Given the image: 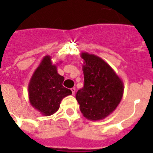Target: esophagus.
<instances>
[{"label": "esophagus", "instance_id": "obj_1", "mask_svg": "<svg viewBox=\"0 0 153 153\" xmlns=\"http://www.w3.org/2000/svg\"><path fill=\"white\" fill-rule=\"evenodd\" d=\"M71 91H72L73 95H74V93H75V92H76V89L75 88H72V89H71Z\"/></svg>", "mask_w": 153, "mask_h": 153}]
</instances>
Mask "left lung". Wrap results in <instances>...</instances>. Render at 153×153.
Masks as SVG:
<instances>
[{"label": "left lung", "instance_id": "left-lung-1", "mask_svg": "<svg viewBox=\"0 0 153 153\" xmlns=\"http://www.w3.org/2000/svg\"><path fill=\"white\" fill-rule=\"evenodd\" d=\"M84 86L76 99L83 117L92 121L107 117L117 109L123 98L124 85L106 61L87 52H82Z\"/></svg>", "mask_w": 153, "mask_h": 153}]
</instances>
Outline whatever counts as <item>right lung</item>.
Returning <instances> with one entry per match:
<instances>
[{
    "mask_svg": "<svg viewBox=\"0 0 153 153\" xmlns=\"http://www.w3.org/2000/svg\"><path fill=\"white\" fill-rule=\"evenodd\" d=\"M63 80L64 77L57 73L56 65L53 64L51 56H44L28 84L31 106L44 117L56 113L62 100L72 94L71 90L63 86Z\"/></svg>",
    "mask_w": 153,
    "mask_h": 153,
    "instance_id": "add662e5",
    "label": "right lung"
}]
</instances>
